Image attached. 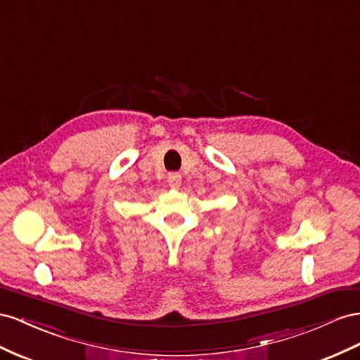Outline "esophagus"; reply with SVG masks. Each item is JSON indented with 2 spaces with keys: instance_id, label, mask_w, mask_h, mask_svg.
I'll use <instances>...</instances> for the list:
<instances>
[{
  "instance_id": "1",
  "label": "esophagus",
  "mask_w": 360,
  "mask_h": 360,
  "mask_svg": "<svg viewBox=\"0 0 360 360\" xmlns=\"http://www.w3.org/2000/svg\"><path fill=\"white\" fill-rule=\"evenodd\" d=\"M167 182H169V187L173 190H178L182 184V178L179 173H170L167 176Z\"/></svg>"
}]
</instances>
